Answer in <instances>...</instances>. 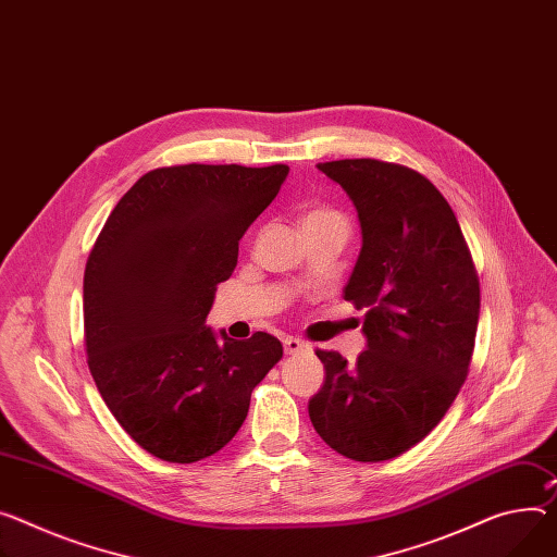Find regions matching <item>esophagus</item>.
Here are the masks:
<instances>
[{
  "label": "esophagus",
  "instance_id": "obj_1",
  "mask_svg": "<svg viewBox=\"0 0 557 557\" xmlns=\"http://www.w3.org/2000/svg\"><path fill=\"white\" fill-rule=\"evenodd\" d=\"M283 348H285L287 355H301V352H308V350H310V346L306 344V341L296 338V336L283 338Z\"/></svg>",
  "mask_w": 557,
  "mask_h": 557
}]
</instances>
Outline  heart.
I'll return each instance as SVG.
<instances>
[{"label": "heart", "mask_w": 557, "mask_h": 557, "mask_svg": "<svg viewBox=\"0 0 557 557\" xmlns=\"http://www.w3.org/2000/svg\"><path fill=\"white\" fill-rule=\"evenodd\" d=\"M332 219H336V221H341V216L336 211H332V209H312L308 216L304 219V223H310V221H332Z\"/></svg>", "instance_id": "b5f03b06"}]
</instances>
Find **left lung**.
<instances>
[{"mask_svg":"<svg viewBox=\"0 0 557 557\" xmlns=\"http://www.w3.org/2000/svg\"><path fill=\"white\" fill-rule=\"evenodd\" d=\"M350 196L361 251L344 289L366 310V350L325 368L308 412L314 431L355 461H386L442 421L468 374L480 321V281L459 223L417 171L372 158L319 162Z\"/></svg>","mask_w":557,"mask_h":557,"instance_id":"obj_1","label":"left lung"}]
</instances>
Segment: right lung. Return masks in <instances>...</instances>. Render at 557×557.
<instances>
[{"mask_svg": "<svg viewBox=\"0 0 557 557\" xmlns=\"http://www.w3.org/2000/svg\"><path fill=\"white\" fill-rule=\"evenodd\" d=\"M287 174V164L153 169L120 198L89 253V370L117 423L153 457L191 463L219 453L283 357L268 332L236 341L205 321L238 240Z\"/></svg>", "mask_w": 557, "mask_h": 557, "instance_id": "add662e5", "label": "right lung"}]
</instances>
